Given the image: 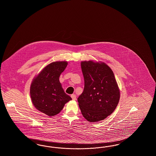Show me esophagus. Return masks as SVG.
<instances>
[{"label": "esophagus", "mask_w": 156, "mask_h": 156, "mask_svg": "<svg viewBox=\"0 0 156 156\" xmlns=\"http://www.w3.org/2000/svg\"><path fill=\"white\" fill-rule=\"evenodd\" d=\"M71 97L72 98L73 100H74V101H75V100L76 99V95H75V94H72V95H71Z\"/></svg>", "instance_id": "1"}]
</instances>
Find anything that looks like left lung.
<instances>
[{"mask_svg":"<svg viewBox=\"0 0 156 156\" xmlns=\"http://www.w3.org/2000/svg\"><path fill=\"white\" fill-rule=\"evenodd\" d=\"M85 86L78 102L83 116L90 122L106 118L115 110L120 90L114 74L103 62H81Z\"/></svg>","mask_w":156,"mask_h":156,"instance_id":"8db88e82","label":"left lung"}]
</instances>
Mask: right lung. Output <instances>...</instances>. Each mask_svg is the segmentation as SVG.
Listing matches in <instances>:
<instances>
[{
  "mask_svg": "<svg viewBox=\"0 0 156 156\" xmlns=\"http://www.w3.org/2000/svg\"><path fill=\"white\" fill-rule=\"evenodd\" d=\"M67 61H55L48 64L33 80L30 86L32 103L38 111L48 116L59 113L71 98L66 94L59 80Z\"/></svg>",
  "mask_w": 156,
  "mask_h": 156,
  "instance_id": "right-lung-1",
  "label": "right lung"
}]
</instances>
